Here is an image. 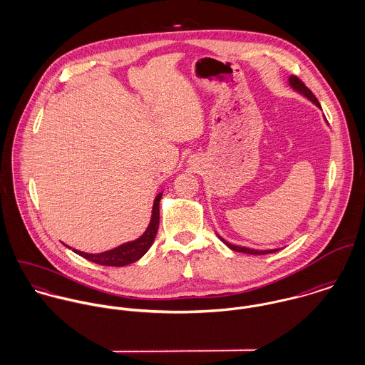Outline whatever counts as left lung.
<instances>
[{"mask_svg":"<svg viewBox=\"0 0 365 365\" xmlns=\"http://www.w3.org/2000/svg\"><path fill=\"white\" fill-rule=\"evenodd\" d=\"M289 84H291V87L294 88V90H297V91H299L301 94H304L308 100H311L313 104L317 105L319 108H320V104H319V101L316 100V97L313 96L312 91L302 83V80H299L297 76H291L289 77ZM219 239L229 247V249H232L233 252H240V253H246V255H255V256H260V255H269V253H274V252H278L279 249H272V250H255V249H249V247H240V246H235V245H230V243H227L226 240H223L220 236H219Z\"/></svg>","mask_w":365,"mask_h":365,"instance_id":"8db88e82","label":"left lung"}]
</instances>
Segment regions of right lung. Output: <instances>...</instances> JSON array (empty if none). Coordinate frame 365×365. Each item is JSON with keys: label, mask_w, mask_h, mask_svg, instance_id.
Masks as SVG:
<instances>
[{"label": "right lung", "mask_w": 365, "mask_h": 365, "mask_svg": "<svg viewBox=\"0 0 365 365\" xmlns=\"http://www.w3.org/2000/svg\"><path fill=\"white\" fill-rule=\"evenodd\" d=\"M163 192H160L155 200L153 204V212H152V219L150 223L146 229V232L136 240L125 243L116 249H112L109 252L100 253V255H88L80 250H73L78 256L87 259V260L97 262L100 265H112V267H123L130 262L139 260L146 255V252L150 249L153 245V240L156 237L157 229H158V222H160V200H161Z\"/></svg>", "instance_id": "obj_1"}]
</instances>
